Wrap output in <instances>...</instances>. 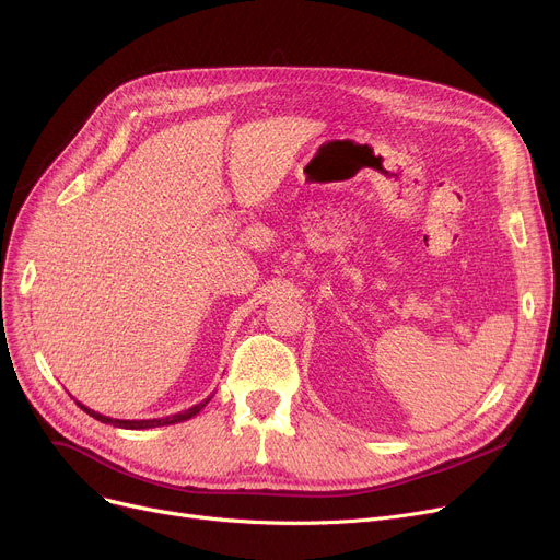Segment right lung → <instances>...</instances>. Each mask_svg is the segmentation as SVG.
Listing matches in <instances>:
<instances>
[{
	"instance_id": "right-lung-1",
	"label": "right lung",
	"mask_w": 560,
	"mask_h": 560,
	"mask_svg": "<svg viewBox=\"0 0 560 560\" xmlns=\"http://www.w3.org/2000/svg\"><path fill=\"white\" fill-rule=\"evenodd\" d=\"M209 400H211V396H209L207 400H202L200 405H194L191 409H184V411L173 413V416H166V418H149V420H117V418L102 416V413L89 409V407L82 405V402H78V407L84 409L89 416H93L95 420H100V422H104V424H113V427H121V429H151V427H164V424H175V422H182V420H189V418H194L196 413H200V411L207 407Z\"/></svg>"
}]
</instances>
